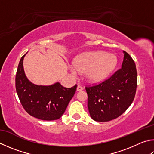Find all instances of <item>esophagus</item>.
<instances>
[{"mask_svg":"<svg viewBox=\"0 0 154 154\" xmlns=\"http://www.w3.org/2000/svg\"><path fill=\"white\" fill-rule=\"evenodd\" d=\"M83 89V88L82 86H81V85H78L77 86V91H82Z\"/></svg>","mask_w":154,"mask_h":154,"instance_id":"obj_1","label":"esophagus"}]
</instances>
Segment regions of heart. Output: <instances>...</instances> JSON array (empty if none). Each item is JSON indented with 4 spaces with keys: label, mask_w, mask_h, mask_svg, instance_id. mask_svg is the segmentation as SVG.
I'll return each instance as SVG.
<instances>
[{
    "label": "heart",
    "mask_w": 154,
    "mask_h": 154,
    "mask_svg": "<svg viewBox=\"0 0 154 154\" xmlns=\"http://www.w3.org/2000/svg\"><path fill=\"white\" fill-rule=\"evenodd\" d=\"M117 64L114 54L104 52H90L81 55L75 60L70 70L75 75L85 72L86 77L91 82H99L107 78Z\"/></svg>",
    "instance_id": "b5f03b06"
}]
</instances>
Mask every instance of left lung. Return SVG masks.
Instances as JSON below:
<instances>
[{
    "label": "left lung",
    "mask_w": 154,
    "mask_h": 154,
    "mask_svg": "<svg viewBox=\"0 0 154 154\" xmlns=\"http://www.w3.org/2000/svg\"><path fill=\"white\" fill-rule=\"evenodd\" d=\"M121 68L97 85L86 87L88 107L91 119L107 122L118 118L135 98L137 74L135 64L127 52Z\"/></svg>",
    "instance_id": "1"
}]
</instances>
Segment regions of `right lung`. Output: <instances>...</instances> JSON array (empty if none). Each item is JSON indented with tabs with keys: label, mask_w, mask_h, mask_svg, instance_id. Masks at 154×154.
Listing matches in <instances>:
<instances>
[{
	"label": "right lung",
	"mask_w": 154,
	"mask_h": 154,
	"mask_svg": "<svg viewBox=\"0 0 154 154\" xmlns=\"http://www.w3.org/2000/svg\"><path fill=\"white\" fill-rule=\"evenodd\" d=\"M19 61L15 77L17 94L21 104L27 113L42 121L60 119L73 97L77 85L64 88L57 82L51 85L33 84L25 74L23 61Z\"/></svg>",
	"instance_id": "right-lung-1"
}]
</instances>
